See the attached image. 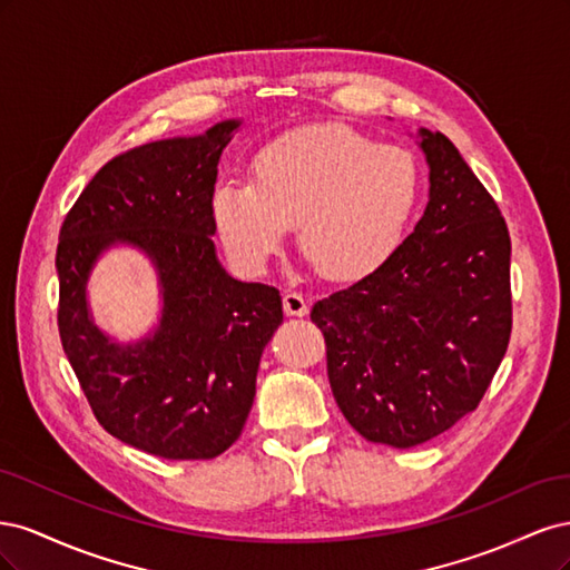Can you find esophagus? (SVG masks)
<instances>
[{"label":"esophagus","instance_id":"obj_1","mask_svg":"<svg viewBox=\"0 0 570 570\" xmlns=\"http://www.w3.org/2000/svg\"><path fill=\"white\" fill-rule=\"evenodd\" d=\"M283 308H285L287 316H306L308 314V302L299 295V292H285Z\"/></svg>","mask_w":570,"mask_h":570}]
</instances>
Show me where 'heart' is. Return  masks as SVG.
<instances>
[{
    "label": "heart",
    "mask_w": 570,
    "mask_h": 570,
    "mask_svg": "<svg viewBox=\"0 0 570 570\" xmlns=\"http://www.w3.org/2000/svg\"><path fill=\"white\" fill-rule=\"evenodd\" d=\"M421 197L423 170L409 149L344 126H308L258 149L249 183L220 180L212 214L243 268H264L297 223V243L318 273L358 281L402 245Z\"/></svg>",
    "instance_id": "obj_1"
}]
</instances>
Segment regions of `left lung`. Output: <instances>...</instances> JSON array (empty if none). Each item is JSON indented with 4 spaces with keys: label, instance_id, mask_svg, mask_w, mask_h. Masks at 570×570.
Segmentation results:
<instances>
[{
    "label": "left lung",
    "instance_id": "obj_1",
    "mask_svg": "<svg viewBox=\"0 0 570 570\" xmlns=\"http://www.w3.org/2000/svg\"><path fill=\"white\" fill-rule=\"evenodd\" d=\"M416 137L430 168L416 228L375 273L312 308L344 419L396 450L471 413L511 337V237L499 206L442 132Z\"/></svg>",
    "mask_w": 570,
    "mask_h": 570
}]
</instances>
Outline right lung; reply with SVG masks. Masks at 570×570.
Instances as JSON below:
<instances>
[{
	"label": "right lung",
	"instance_id": "add662e5",
	"mask_svg": "<svg viewBox=\"0 0 570 570\" xmlns=\"http://www.w3.org/2000/svg\"><path fill=\"white\" fill-rule=\"evenodd\" d=\"M243 120L135 147L99 168L57 247L59 335L101 428L161 459H214L239 438L264 347L283 323L275 287L243 283L216 256L212 195ZM132 246L160 278L153 331L118 343L94 323L87 283L100 254Z\"/></svg>",
	"mask_w": 570,
	"mask_h": 570
}]
</instances>
